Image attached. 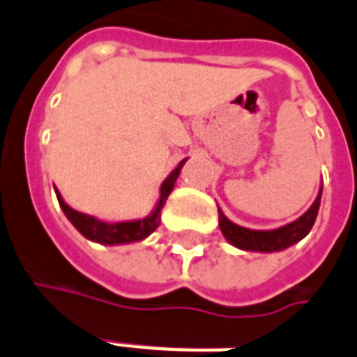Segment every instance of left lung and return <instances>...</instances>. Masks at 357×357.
I'll return each mask as SVG.
<instances>
[{
  "label": "left lung",
  "instance_id": "1",
  "mask_svg": "<svg viewBox=\"0 0 357 357\" xmlns=\"http://www.w3.org/2000/svg\"><path fill=\"white\" fill-rule=\"evenodd\" d=\"M321 196H322V187L319 190V196L313 202V206L307 209V211L302 215L300 218H296L294 222L285 224L282 228L276 229H250L243 228L238 224L231 222L218 207V226H220V231L226 237L229 244H234L235 248L248 250V252H263V254H268V252H280V250H285L289 246H293L298 241L310 234L313 224H315V218L319 215V207H321Z\"/></svg>",
  "mask_w": 357,
  "mask_h": 357
}]
</instances>
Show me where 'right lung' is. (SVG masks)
Masks as SVG:
<instances>
[{
    "mask_svg": "<svg viewBox=\"0 0 357 357\" xmlns=\"http://www.w3.org/2000/svg\"><path fill=\"white\" fill-rule=\"evenodd\" d=\"M185 161L179 162L178 167L174 168L172 172L168 174V178L161 183V196L157 200V206L153 207V211L148 215V217L140 218V220H126V222H103L100 218L92 217V215H85V213H79L72 209V207L63 200V196L55 189V195H57L59 206L64 211L66 218L70 222L74 224V228L79 231L81 235L89 241H94V243L100 244H109V246H114V244H129L137 243V241H142L150 234H153L159 224H161V209L167 204L168 195L172 192L174 183L178 179L181 168H183Z\"/></svg>",
    "mask_w": 357,
    "mask_h": 357,
    "instance_id": "obj_1",
    "label": "right lung"
}]
</instances>
